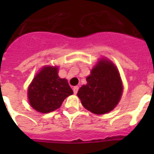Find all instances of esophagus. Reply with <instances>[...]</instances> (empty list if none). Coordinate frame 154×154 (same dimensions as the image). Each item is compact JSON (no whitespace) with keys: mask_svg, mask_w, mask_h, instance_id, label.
Listing matches in <instances>:
<instances>
[{"mask_svg":"<svg viewBox=\"0 0 154 154\" xmlns=\"http://www.w3.org/2000/svg\"><path fill=\"white\" fill-rule=\"evenodd\" d=\"M79 90V86H74L73 87V92H74V94H76L78 92Z\"/></svg>","mask_w":154,"mask_h":154,"instance_id":"esophagus-1","label":"esophagus"}]
</instances>
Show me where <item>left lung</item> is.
<instances>
[{"mask_svg": "<svg viewBox=\"0 0 154 154\" xmlns=\"http://www.w3.org/2000/svg\"><path fill=\"white\" fill-rule=\"evenodd\" d=\"M86 81V85H82L77 93L82 106L97 115L112 111L123 92V84L115 65L102 58L92 69Z\"/></svg>", "mask_w": 154, "mask_h": 154, "instance_id": "8db88e82", "label": "left lung"}]
</instances>
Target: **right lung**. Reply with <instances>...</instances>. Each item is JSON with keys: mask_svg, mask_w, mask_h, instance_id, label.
Listing matches in <instances>:
<instances>
[{"mask_svg": "<svg viewBox=\"0 0 154 154\" xmlns=\"http://www.w3.org/2000/svg\"><path fill=\"white\" fill-rule=\"evenodd\" d=\"M58 67L45 66L35 75L28 89L30 105L42 113L52 112L73 94L67 79L59 78Z\"/></svg>", "mask_w": 154, "mask_h": 154, "instance_id": "add662e5", "label": "right lung"}]
</instances>
